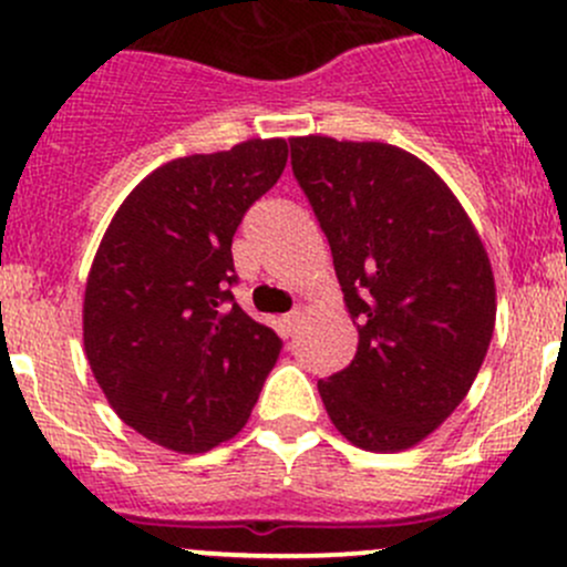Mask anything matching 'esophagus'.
<instances>
[{
	"label": "esophagus",
	"mask_w": 567,
	"mask_h": 567,
	"mask_svg": "<svg viewBox=\"0 0 567 567\" xmlns=\"http://www.w3.org/2000/svg\"><path fill=\"white\" fill-rule=\"evenodd\" d=\"M301 318H303V307H293V309H290V312L285 315V318H282V326H285V331H288V333H293L296 329H299Z\"/></svg>",
	"instance_id": "34e87169"
}]
</instances>
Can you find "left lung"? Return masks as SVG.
Segmentation results:
<instances>
[{
	"mask_svg": "<svg viewBox=\"0 0 567 567\" xmlns=\"http://www.w3.org/2000/svg\"><path fill=\"white\" fill-rule=\"evenodd\" d=\"M290 165L359 326L353 361L318 380L326 410L359 449H410L486 359L497 303L484 244L443 178L391 143L293 138Z\"/></svg>",
	"mask_w": 567,
	"mask_h": 567,
	"instance_id": "8db88e82",
	"label": "left lung"
}]
</instances>
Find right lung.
Here are the masks:
<instances>
[{
  "label": "right lung",
  "instance_id": "1",
  "mask_svg": "<svg viewBox=\"0 0 567 567\" xmlns=\"http://www.w3.org/2000/svg\"><path fill=\"white\" fill-rule=\"evenodd\" d=\"M282 138L178 157L111 219L83 299L89 367L118 419L204 454L247 424L282 339L234 299L236 228L282 176Z\"/></svg>",
  "mask_w": 567,
  "mask_h": 567
}]
</instances>
